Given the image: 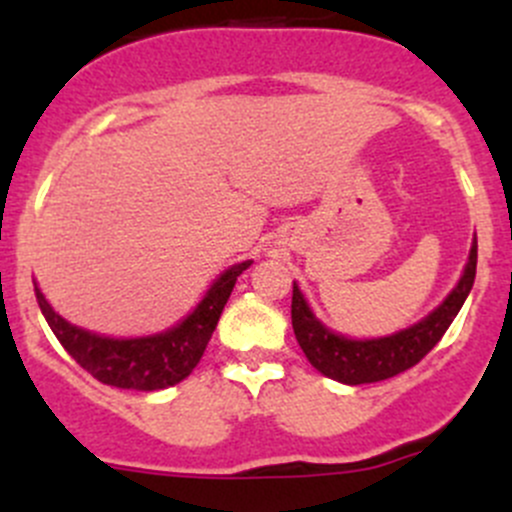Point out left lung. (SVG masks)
Here are the masks:
<instances>
[{"mask_svg":"<svg viewBox=\"0 0 512 512\" xmlns=\"http://www.w3.org/2000/svg\"><path fill=\"white\" fill-rule=\"evenodd\" d=\"M476 262H478V245L473 242L471 257H468L466 272L461 282L446 297V302L428 314L426 319L404 329L399 334H391L384 339H366L356 342L342 334H334L319 324V319L309 312L302 292L297 285L292 287V329L297 337L299 347L309 364L324 376L342 384H374V381L391 379L401 371L411 369L423 359L446 334L456 314L461 312L468 292H471L473 280H476Z\"/></svg>","mask_w":512,"mask_h":512,"instance_id":"1","label":"left lung"}]
</instances>
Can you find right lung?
Listing matches in <instances>:
<instances>
[{"mask_svg":"<svg viewBox=\"0 0 512 512\" xmlns=\"http://www.w3.org/2000/svg\"><path fill=\"white\" fill-rule=\"evenodd\" d=\"M250 265L252 262L247 260L223 272L208 289L203 302L195 307V312L188 314L178 327L141 339L98 337V334L74 327L49 307L39 287H34V292L51 332L56 334L61 347L74 356L81 369L89 371L101 384L118 386V389L158 391L183 381L198 366L237 277Z\"/></svg>","mask_w":512,"mask_h":512,"instance_id":"add662e5","label":"right lung"}]
</instances>
